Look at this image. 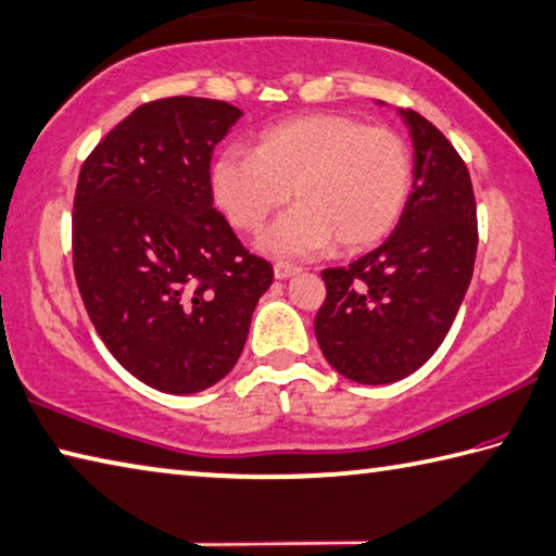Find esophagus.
<instances>
[{
    "label": "esophagus",
    "mask_w": 556,
    "mask_h": 556,
    "mask_svg": "<svg viewBox=\"0 0 556 556\" xmlns=\"http://www.w3.org/2000/svg\"><path fill=\"white\" fill-rule=\"evenodd\" d=\"M300 270H302L300 266L286 264V261H278V264L274 266V274H276V278H280V280H286V278H290V276H298Z\"/></svg>",
    "instance_id": "34e87169"
}]
</instances>
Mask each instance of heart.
<instances>
[{
	"instance_id": "obj_1",
	"label": "heart",
	"mask_w": 556,
	"mask_h": 556,
	"mask_svg": "<svg viewBox=\"0 0 556 556\" xmlns=\"http://www.w3.org/2000/svg\"><path fill=\"white\" fill-rule=\"evenodd\" d=\"M412 150L400 132L343 113H309L270 125L254 152L227 148L211 164L219 211L256 232L288 203L261 239L280 256H314L333 242L363 251L392 232L412 193Z\"/></svg>"
}]
</instances>
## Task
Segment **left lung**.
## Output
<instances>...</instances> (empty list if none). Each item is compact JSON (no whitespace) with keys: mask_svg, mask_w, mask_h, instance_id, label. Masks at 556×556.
<instances>
[{"mask_svg":"<svg viewBox=\"0 0 556 556\" xmlns=\"http://www.w3.org/2000/svg\"><path fill=\"white\" fill-rule=\"evenodd\" d=\"M414 184L394 232L349 266L321 270L314 317L333 370L361 384L396 382L431 358L463 305L477 256L469 169L445 135L412 109Z\"/></svg>","mask_w":556,"mask_h":556,"instance_id":"obj_1","label":"left lung"}]
</instances>
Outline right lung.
<instances>
[{
	"label": "right lung",
	"mask_w": 556,
	"mask_h": 556,
	"mask_svg": "<svg viewBox=\"0 0 556 556\" xmlns=\"http://www.w3.org/2000/svg\"><path fill=\"white\" fill-rule=\"evenodd\" d=\"M232 103L156 99L79 169L72 264L93 329L125 370L166 394L207 390L242 355L274 266L213 205L215 144Z\"/></svg>",
	"instance_id": "add662e5"
}]
</instances>
